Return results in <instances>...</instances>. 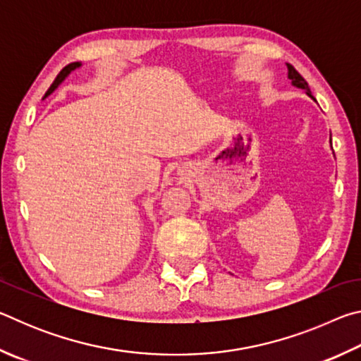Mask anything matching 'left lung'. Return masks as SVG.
Instances as JSON below:
<instances>
[{
	"instance_id": "1",
	"label": "left lung",
	"mask_w": 361,
	"mask_h": 361,
	"mask_svg": "<svg viewBox=\"0 0 361 361\" xmlns=\"http://www.w3.org/2000/svg\"><path fill=\"white\" fill-rule=\"evenodd\" d=\"M286 68H288V79H291V84L295 85V87L304 89L305 94H307V95L310 97V99H314L312 92H310V89H309V84L305 82V79L295 70V66L290 65V63H286Z\"/></svg>"
}]
</instances>
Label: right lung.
Returning <instances> with one entry per match:
<instances>
[{
    "label": "right lung",
    "instance_id": "add662e5",
    "mask_svg": "<svg viewBox=\"0 0 361 361\" xmlns=\"http://www.w3.org/2000/svg\"><path fill=\"white\" fill-rule=\"evenodd\" d=\"M81 65H82L81 62H73V63H70V65H66V66H65V68H63L62 71H60V73H59V75H57V78H56V81H54V82H52V85H51V87H49V90H47V92H46V95H44V99H46V97H47V95H51V94L54 92V90H56V89L59 87V85H60V84H62V82L65 81V78H66V76H68L71 71H75V70H76V68H79V66H81Z\"/></svg>",
    "mask_w": 361,
    "mask_h": 361
}]
</instances>
